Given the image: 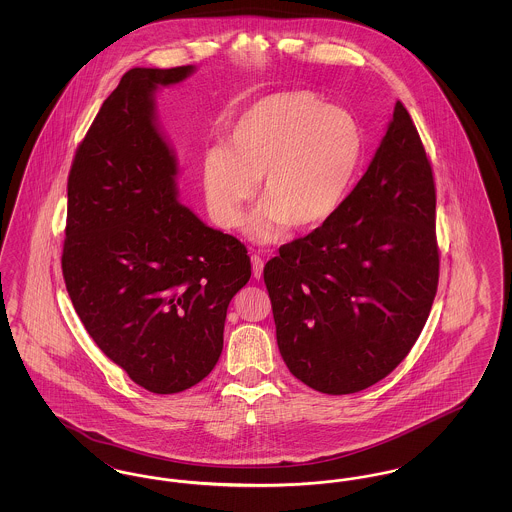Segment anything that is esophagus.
Here are the masks:
<instances>
[{
  "instance_id": "obj_1",
  "label": "esophagus",
  "mask_w": 512,
  "mask_h": 512,
  "mask_svg": "<svg viewBox=\"0 0 512 512\" xmlns=\"http://www.w3.org/2000/svg\"><path fill=\"white\" fill-rule=\"evenodd\" d=\"M263 267H265V261L259 255H251V268H253V276L257 280L263 276Z\"/></svg>"
}]
</instances>
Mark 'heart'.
<instances>
[{"mask_svg": "<svg viewBox=\"0 0 512 512\" xmlns=\"http://www.w3.org/2000/svg\"><path fill=\"white\" fill-rule=\"evenodd\" d=\"M363 134L343 109L311 92H282L253 103L228 134V149L203 159V192L213 219L234 228L257 194L265 205L251 217L253 240L274 242L290 224L313 230L330 219L353 182Z\"/></svg>", "mask_w": 512, "mask_h": 512, "instance_id": "obj_1", "label": "heart"}]
</instances>
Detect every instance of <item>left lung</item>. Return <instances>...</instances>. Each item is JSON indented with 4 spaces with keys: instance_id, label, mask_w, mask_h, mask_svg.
<instances>
[{
    "instance_id": "left-lung-1",
    "label": "left lung",
    "mask_w": 512,
    "mask_h": 512,
    "mask_svg": "<svg viewBox=\"0 0 512 512\" xmlns=\"http://www.w3.org/2000/svg\"><path fill=\"white\" fill-rule=\"evenodd\" d=\"M263 274L280 355L309 388L366 390L409 355L438 292L439 249L434 174L401 101L340 209Z\"/></svg>"
}]
</instances>
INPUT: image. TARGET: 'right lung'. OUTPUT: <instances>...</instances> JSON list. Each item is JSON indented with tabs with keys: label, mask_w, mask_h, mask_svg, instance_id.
I'll list each match as a JSON object with an SVG mask.
<instances>
[{
	"label": "right lung",
	"mask_w": 512,
	"mask_h": 512,
	"mask_svg": "<svg viewBox=\"0 0 512 512\" xmlns=\"http://www.w3.org/2000/svg\"><path fill=\"white\" fill-rule=\"evenodd\" d=\"M194 65L130 69L76 149L63 278L99 349L153 393L201 382L219 361L226 309L251 276L247 249L178 201V163L155 92Z\"/></svg>",
	"instance_id": "1"
}]
</instances>
